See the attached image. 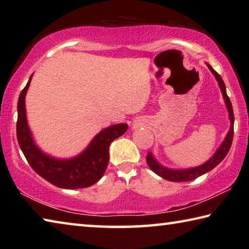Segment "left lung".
Masks as SVG:
<instances>
[{"mask_svg":"<svg viewBox=\"0 0 249 249\" xmlns=\"http://www.w3.org/2000/svg\"><path fill=\"white\" fill-rule=\"evenodd\" d=\"M208 67H209V69L212 71V73L215 75V78L218 81V84H220V88L222 90L223 96H224L226 107H227V108H229V114H230V120H231V129H230L229 134H227L225 141L223 142V144L221 145L220 148H218V150L216 151L215 155H214L208 162L204 163V165H202L200 167H196V168H192V169H187V170H170V169H167V168L160 166L159 163L154 159V157L151 156L150 153L147 154V157H146L147 165H148V167L155 172V174H157L158 176H160L161 178L166 179V180L175 181V182H177V181L195 180V179L197 178V177L204 175V174H206V172L212 170L213 168H215L218 165V163H220L222 160L226 157L227 153H229L230 149H231V142H233V136H234V113H233V107H231V103L230 101V98L227 96L225 83H224V81H223L222 77L210 65H208Z\"/></svg>","mask_w":249,"mask_h":249,"instance_id":"obj_1","label":"left lung"}]
</instances>
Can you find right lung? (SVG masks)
I'll list each match as a JSON object with an SVG mask.
<instances>
[{"label": "right lung", "mask_w": 249, "mask_h": 249, "mask_svg": "<svg viewBox=\"0 0 249 249\" xmlns=\"http://www.w3.org/2000/svg\"><path fill=\"white\" fill-rule=\"evenodd\" d=\"M31 80L32 77L29 78L26 87L19 94L18 102V123H16L18 144L29 166L41 178L58 188H88L98 182L102 178L108 165L109 145L126 132L127 125L117 124L103 129L96 135L89 147L73 159L57 160L48 157L34 144L26 122L25 95Z\"/></svg>", "instance_id": "1"}]
</instances>
